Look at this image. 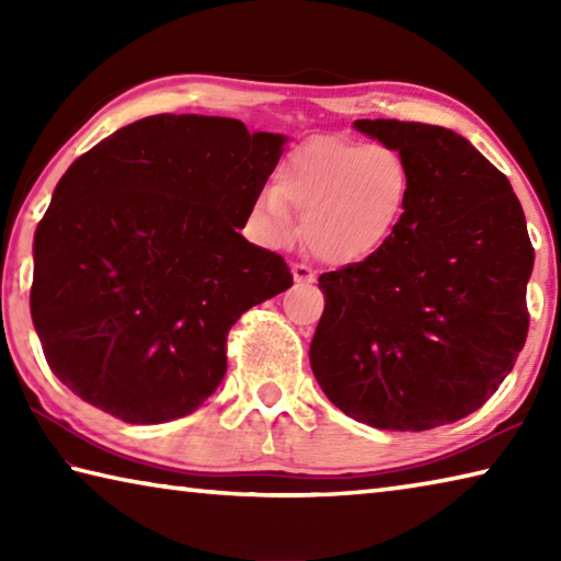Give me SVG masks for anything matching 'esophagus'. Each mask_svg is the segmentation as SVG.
Instances as JSON below:
<instances>
[{"instance_id": "obj_1", "label": "esophagus", "mask_w": 561, "mask_h": 561, "mask_svg": "<svg viewBox=\"0 0 561 561\" xmlns=\"http://www.w3.org/2000/svg\"><path fill=\"white\" fill-rule=\"evenodd\" d=\"M291 277H294V282H299V284H314L317 282L314 270L307 267V264H291Z\"/></svg>"}]
</instances>
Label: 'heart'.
I'll use <instances>...</instances> for the list:
<instances>
[{
    "label": "heart",
    "mask_w": 561,
    "mask_h": 561,
    "mask_svg": "<svg viewBox=\"0 0 561 561\" xmlns=\"http://www.w3.org/2000/svg\"><path fill=\"white\" fill-rule=\"evenodd\" d=\"M413 197V170L401 150L344 136H314L282 160L274 185L252 201V222L272 247L297 240L329 264H356L381 252Z\"/></svg>",
    "instance_id": "obj_1"
}]
</instances>
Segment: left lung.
<instances>
[{
	"instance_id": "left-lung-1",
	"label": "left lung",
	"mask_w": 561,
	"mask_h": 561,
	"mask_svg": "<svg viewBox=\"0 0 561 561\" xmlns=\"http://www.w3.org/2000/svg\"><path fill=\"white\" fill-rule=\"evenodd\" d=\"M354 128L401 150L413 197L381 252L319 277L309 364L354 421L431 431L478 411L515 366L535 250L510 180L460 133L391 118Z\"/></svg>"
}]
</instances>
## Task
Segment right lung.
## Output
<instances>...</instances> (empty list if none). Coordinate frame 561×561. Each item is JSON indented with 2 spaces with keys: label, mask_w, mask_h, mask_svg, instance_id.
<instances>
[{
  "label": "right lung",
  "mask_w": 561,
  "mask_h": 561,
  "mask_svg": "<svg viewBox=\"0 0 561 561\" xmlns=\"http://www.w3.org/2000/svg\"><path fill=\"white\" fill-rule=\"evenodd\" d=\"M287 136L160 113L73 160L34 232L32 321L59 381L126 423L201 408L227 331L291 287L287 262L237 232Z\"/></svg>",
  "instance_id": "add662e5"
}]
</instances>
